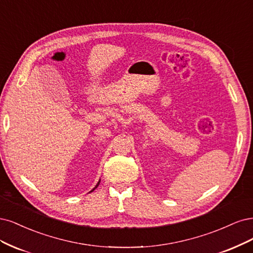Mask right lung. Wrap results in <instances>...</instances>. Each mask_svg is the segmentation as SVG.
Masks as SVG:
<instances>
[{"label": "right lung", "mask_w": 253, "mask_h": 253, "mask_svg": "<svg viewBox=\"0 0 253 253\" xmlns=\"http://www.w3.org/2000/svg\"><path fill=\"white\" fill-rule=\"evenodd\" d=\"M100 182H101V180H100V181H99V182H97V184H96V185H95V187H94V188H93V189H92V190H91V191H90V192H92V191H93V190H94V189H95V188H96V187H97V186H99V184H100Z\"/></svg>", "instance_id": "1"}]
</instances>
